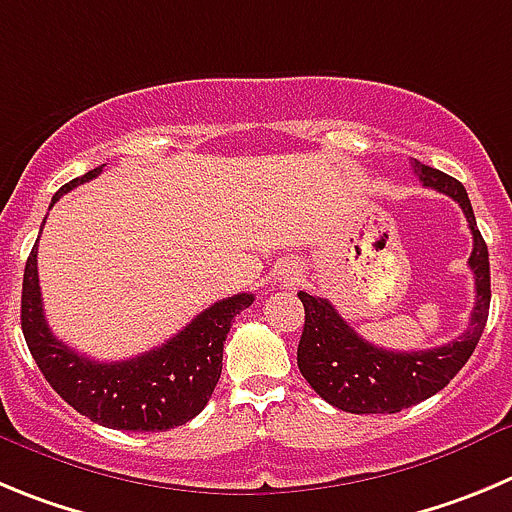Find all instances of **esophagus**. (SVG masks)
<instances>
[{"mask_svg": "<svg viewBox=\"0 0 512 512\" xmlns=\"http://www.w3.org/2000/svg\"><path fill=\"white\" fill-rule=\"evenodd\" d=\"M301 265L298 262H283V267H280V273H278V280L283 285H296L298 278H301Z\"/></svg>", "mask_w": 512, "mask_h": 512, "instance_id": "esophagus-1", "label": "esophagus"}]
</instances>
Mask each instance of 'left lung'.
Instances as JSON below:
<instances>
[{
  "instance_id": "left-lung-1",
  "label": "left lung",
  "mask_w": 512,
  "mask_h": 512,
  "mask_svg": "<svg viewBox=\"0 0 512 512\" xmlns=\"http://www.w3.org/2000/svg\"><path fill=\"white\" fill-rule=\"evenodd\" d=\"M411 165L423 186L451 196L467 216L474 242L469 267L477 290L472 319L457 342L418 352H393L365 342L326 298L301 290L298 298L306 311V324L298 342V370L308 385L339 411L398 413L431 398L467 365L485 331L490 313V255L477 229L467 191L457 178L446 176L441 170L428 168L418 160Z\"/></svg>"
}]
</instances>
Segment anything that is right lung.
<instances>
[{"mask_svg": "<svg viewBox=\"0 0 512 512\" xmlns=\"http://www.w3.org/2000/svg\"><path fill=\"white\" fill-rule=\"evenodd\" d=\"M101 168L104 165L66 183L53 196V204L78 183L99 176ZM252 301V293L216 301L160 347L124 362H96L50 331L40 296L35 242L22 278V334L50 388L81 416L119 431H168L204 411L222 375V352L232 319Z\"/></svg>", "mask_w": 512, "mask_h": 512, "instance_id": "obj_1", "label": "right lung"}]
</instances>
